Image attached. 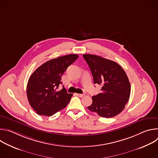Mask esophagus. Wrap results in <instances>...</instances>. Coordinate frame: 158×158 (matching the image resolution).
I'll list each match as a JSON object with an SVG mask.
<instances>
[{"label":"esophagus","instance_id":"1","mask_svg":"<svg viewBox=\"0 0 158 158\" xmlns=\"http://www.w3.org/2000/svg\"><path fill=\"white\" fill-rule=\"evenodd\" d=\"M77 94V96H79L80 98H82V97H84L85 96V94Z\"/></svg>","mask_w":158,"mask_h":158}]
</instances>
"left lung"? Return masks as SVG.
I'll return each mask as SVG.
<instances>
[{
	"instance_id": "8db88e82",
	"label": "left lung",
	"mask_w": 158,
	"mask_h": 158,
	"mask_svg": "<svg viewBox=\"0 0 158 158\" xmlns=\"http://www.w3.org/2000/svg\"><path fill=\"white\" fill-rule=\"evenodd\" d=\"M94 79L102 85V93L93 96L87 109L101 117L110 118L119 114L129 101L131 85L128 77L118 63L92 54H83Z\"/></svg>"
}]
</instances>
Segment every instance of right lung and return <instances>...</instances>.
I'll use <instances>...</instances> for the list:
<instances>
[{
    "instance_id": "add662e5",
    "label": "right lung",
    "mask_w": 158,
    "mask_h": 158,
    "mask_svg": "<svg viewBox=\"0 0 158 158\" xmlns=\"http://www.w3.org/2000/svg\"><path fill=\"white\" fill-rule=\"evenodd\" d=\"M69 54L45 62L30 76L27 85V96L31 106L40 116H51L65 108L73 96L67 93L62 84L61 77L67 67L77 58Z\"/></svg>"
}]
</instances>
